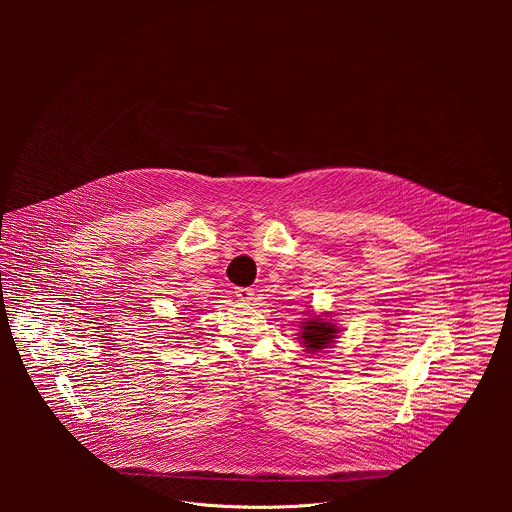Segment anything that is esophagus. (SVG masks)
<instances>
[{
	"instance_id": "esophagus-1",
	"label": "esophagus",
	"mask_w": 512,
	"mask_h": 512,
	"mask_svg": "<svg viewBox=\"0 0 512 512\" xmlns=\"http://www.w3.org/2000/svg\"><path fill=\"white\" fill-rule=\"evenodd\" d=\"M234 293L240 301H250L252 295H254V290L252 288H234Z\"/></svg>"
}]
</instances>
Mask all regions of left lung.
Returning a JSON list of instances; mask_svg holds the SVG:
<instances>
[{"instance_id": "1", "label": "left lung", "mask_w": 512, "mask_h": 512, "mask_svg": "<svg viewBox=\"0 0 512 512\" xmlns=\"http://www.w3.org/2000/svg\"><path fill=\"white\" fill-rule=\"evenodd\" d=\"M337 331L339 329H335L333 323H327V321H321V319H309L303 327L301 339H303L307 351L315 353V351H321V349L329 347V343L335 339Z\"/></svg>"}]
</instances>
